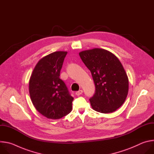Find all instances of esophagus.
I'll use <instances>...</instances> for the list:
<instances>
[{
    "label": "esophagus",
    "mask_w": 154,
    "mask_h": 154,
    "mask_svg": "<svg viewBox=\"0 0 154 154\" xmlns=\"http://www.w3.org/2000/svg\"><path fill=\"white\" fill-rule=\"evenodd\" d=\"M83 93V91L82 90H79V91H77L76 93H75V94L77 95V96H80V94H82Z\"/></svg>",
    "instance_id": "obj_1"
}]
</instances>
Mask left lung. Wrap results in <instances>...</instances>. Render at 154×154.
Segmentation results:
<instances>
[{"label":"left lung","mask_w":154,"mask_h":154,"mask_svg":"<svg viewBox=\"0 0 154 154\" xmlns=\"http://www.w3.org/2000/svg\"><path fill=\"white\" fill-rule=\"evenodd\" d=\"M79 55L95 84V94L90 99L93 109L102 113L115 112L125 102L128 91V79L121 63L103 49L83 51Z\"/></svg>","instance_id":"8db88e82"}]
</instances>
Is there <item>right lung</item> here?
<instances>
[{"label":"right lung","instance_id":"1","mask_svg":"<svg viewBox=\"0 0 154 154\" xmlns=\"http://www.w3.org/2000/svg\"><path fill=\"white\" fill-rule=\"evenodd\" d=\"M65 51H57L42 58L29 80V93L37 111L49 119H58L72 110L74 98L60 79Z\"/></svg>","mask_w":154,"mask_h":154}]
</instances>
